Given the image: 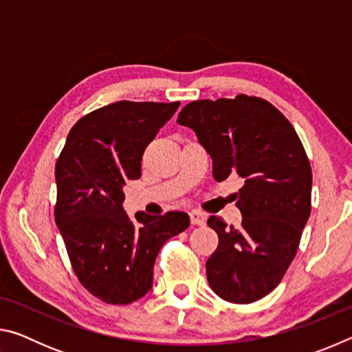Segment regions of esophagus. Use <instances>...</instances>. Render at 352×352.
I'll use <instances>...</instances> for the list:
<instances>
[{
    "label": "esophagus",
    "instance_id": "obj_1",
    "mask_svg": "<svg viewBox=\"0 0 352 352\" xmlns=\"http://www.w3.org/2000/svg\"><path fill=\"white\" fill-rule=\"evenodd\" d=\"M189 219H190V223L192 225H199V226H204L206 223V217L204 212L200 211H192L189 212Z\"/></svg>",
    "mask_w": 352,
    "mask_h": 352
}]
</instances>
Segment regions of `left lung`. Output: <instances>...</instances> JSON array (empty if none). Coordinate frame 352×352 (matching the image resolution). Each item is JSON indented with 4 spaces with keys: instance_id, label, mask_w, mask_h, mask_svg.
<instances>
[{
    "instance_id": "1",
    "label": "left lung",
    "mask_w": 352,
    "mask_h": 352,
    "mask_svg": "<svg viewBox=\"0 0 352 352\" xmlns=\"http://www.w3.org/2000/svg\"><path fill=\"white\" fill-rule=\"evenodd\" d=\"M180 126L192 129L212 158V177H239L241 226L211 216L219 245L206 261L211 289L225 301L248 305L281 283L311 216L312 169L295 129L265 99H201L183 107Z\"/></svg>"
}]
</instances>
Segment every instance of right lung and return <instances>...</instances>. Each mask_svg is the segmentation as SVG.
I'll use <instances>...</instances> for the list:
<instances>
[{
  "instance_id": "right-lung-1",
  "label": "right lung",
  "mask_w": 352,
  "mask_h": 352,
  "mask_svg": "<svg viewBox=\"0 0 352 352\" xmlns=\"http://www.w3.org/2000/svg\"><path fill=\"white\" fill-rule=\"evenodd\" d=\"M180 102H119L88 113L69 130L56 163V223L79 283L109 305H130L152 289L160 248L189 216L122 208L127 180L141 177L146 147Z\"/></svg>"
}]
</instances>
